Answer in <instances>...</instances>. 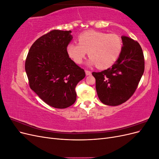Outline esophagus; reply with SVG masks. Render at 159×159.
Returning <instances> with one entry per match:
<instances>
[{"label": "esophagus", "mask_w": 159, "mask_h": 159, "mask_svg": "<svg viewBox=\"0 0 159 159\" xmlns=\"http://www.w3.org/2000/svg\"><path fill=\"white\" fill-rule=\"evenodd\" d=\"M85 74L86 75H91V72L89 70H85Z\"/></svg>", "instance_id": "34e87169"}]
</instances>
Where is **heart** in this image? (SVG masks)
<instances>
[{
	"mask_svg": "<svg viewBox=\"0 0 159 159\" xmlns=\"http://www.w3.org/2000/svg\"><path fill=\"white\" fill-rule=\"evenodd\" d=\"M78 40V44L70 43L66 48L70 58L78 64L82 63L88 52L89 64L106 69L118 60L122 51V40L115 34L88 30L80 34Z\"/></svg>",
	"mask_w": 159,
	"mask_h": 159,
	"instance_id": "1",
	"label": "heart"
}]
</instances>
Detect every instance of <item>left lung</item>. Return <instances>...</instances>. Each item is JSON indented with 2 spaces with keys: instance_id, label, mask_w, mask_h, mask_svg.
<instances>
[{
  "instance_id": "left-lung-1",
  "label": "left lung",
  "mask_w": 159,
  "mask_h": 159,
  "mask_svg": "<svg viewBox=\"0 0 159 159\" xmlns=\"http://www.w3.org/2000/svg\"><path fill=\"white\" fill-rule=\"evenodd\" d=\"M121 39L122 51L115 63L107 70L92 73L99 100L110 106L121 105L131 97L145 70L140 44L125 36Z\"/></svg>"
}]
</instances>
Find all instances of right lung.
Here are the masks:
<instances>
[{"instance_id": "add662e5", "label": "right lung", "mask_w": 159, "mask_h": 159, "mask_svg": "<svg viewBox=\"0 0 159 159\" xmlns=\"http://www.w3.org/2000/svg\"><path fill=\"white\" fill-rule=\"evenodd\" d=\"M71 30H52L36 40L25 61L30 88L50 106L67 108L76 100L75 88L85 74L71 60L66 48Z\"/></svg>"}]
</instances>
